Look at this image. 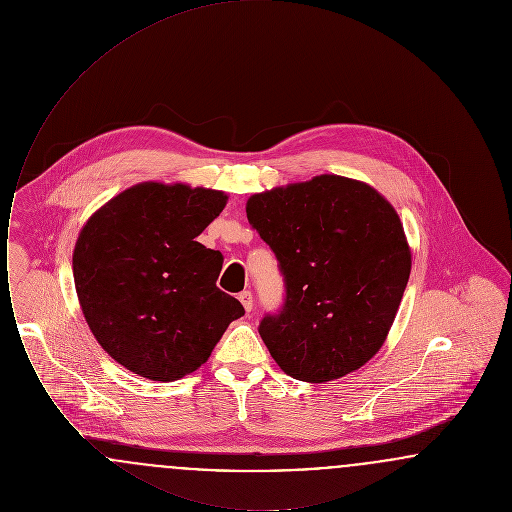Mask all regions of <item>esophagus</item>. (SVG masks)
<instances>
[{"label": "esophagus", "mask_w": 512, "mask_h": 512, "mask_svg": "<svg viewBox=\"0 0 512 512\" xmlns=\"http://www.w3.org/2000/svg\"><path fill=\"white\" fill-rule=\"evenodd\" d=\"M240 301H242V305H244L245 311H247V313H251V309H253V293H240Z\"/></svg>", "instance_id": "1"}]
</instances>
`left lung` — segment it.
<instances>
[{"instance_id":"left-lung-1","label":"left lung","mask_w":512,"mask_h":512,"mask_svg":"<svg viewBox=\"0 0 512 512\" xmlns=\"http://www.w3.org/2000/svg\"><path fill=\"white\" fill-rule=\"evenodd\" d=\"M249 224L286 282L259 334L278 366L305 382L361 368L384 345L411 274V247L390 201L338 174L247 199Z\"/></svg>"}]
</instances>
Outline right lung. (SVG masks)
Instances as JSON below:
<instances>
[{
    "instance_id": "1",
    "label": "right lung",
    "mask_w": 512,
    "mask_h": 512,
    "mask_svg": "<svg viewBox=\"0 0 512 512\" xmlns=\"http://www.w3.org/2000/svg\"><path fill=\"white\" fill-rule=\"evenodd\" d=\"M228 195L142 182L86 220L73 274L84 318L126 370L172 382L207 363L242 303L217 288L222 255L195 242Z\"/></svg>"
}]
</instances>
